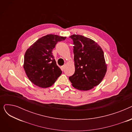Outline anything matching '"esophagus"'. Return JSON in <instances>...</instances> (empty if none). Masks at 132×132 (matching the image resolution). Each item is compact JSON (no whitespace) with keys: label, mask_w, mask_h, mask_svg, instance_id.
Here are the masks:
<instances>
[{"label":"esophagus","mask_w":132,"mask_h":132,"mask_svg":"<svg viewBox=\"0 0 132 132\" xmlns=\"http://www.w3.org/2000/svg\"><path fill=\"white\" fill-rule=\"evenodd\" d=\"M65 68V66H62L61 67V70L62 71H63L64 70Z\"/></svg>","instance_id":"34e87169"}]
</instances>
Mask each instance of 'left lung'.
Returning <instances> with one entry per match:
<instances>
[{
  "mask_svg": "<svg viewBox=\"0 0 132 132\" xmlns=\"http://www.w3.org/2000/svg\"><path fill=\"white\" fill-rule=\"evenodd\" d=\"M74 46V74L69 77L73 87L87 91L98 85L107 71L101 47L93 39L80 35L70 37Z\"/></svg>",
  "mask_w": 132,
  "mask_h": 132,
  "instance_id": "8db88e82",
  "label": "left lung"
}]
</instances>
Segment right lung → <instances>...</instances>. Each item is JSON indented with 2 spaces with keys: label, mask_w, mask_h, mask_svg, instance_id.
<instances>
[{
  "label": "right lung",
  "mask_w": 132,
  "mask_h": 132,
  "mask_svg": "<svg viewBox=\"0 0 132 132\" xmlns=\"http://www.w3.org/2000/svg\"><path fill=\"white\" fill-rule=\"evenodd\" d=\"M66 37L48 34L37 40L27 50L23 68L29 80L40 88L52 86L62 73L52 51Z\"/></svg>",
  "instance_id": "add662e5"
}]
</instances>
